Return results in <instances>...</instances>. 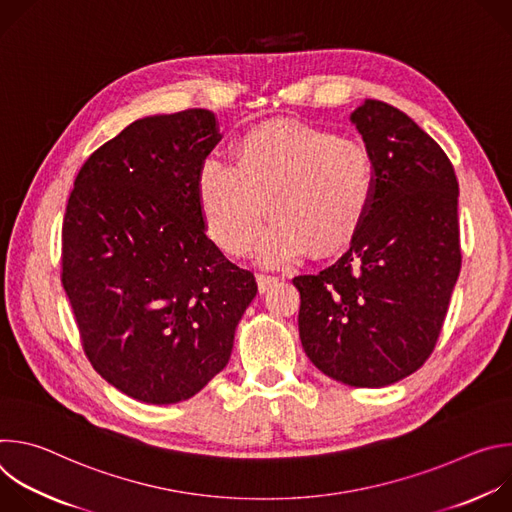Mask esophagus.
Wrapping results in <instances>:
<instances>
[{"label": "esophagus", "instance_id": "1", "mask_svg": "<svg viewBox=\"0 0 512 512\" xmlns=\"http://www.w3.org/2000/svg\"><path fill=\"white\" fill-rule=\"evenodd\" d=\"M275 283H277V277H273V275H265V273H259V275H257L259 291H267V289L273 287Z\"/></svg>", "mask_w": 512, "mask_h": 512}]
</instances>
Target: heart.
<instances>
[{"instance_id": "obj_1", "label": "heart", "mask_w": 512, "mask_h": 512, "mask_svg": "<svg viewBox=\"0 0 512 512\" xmlns=\"http://www.w3.org/2000/svg\"><path fill=\"white\" fill-rule=\"evenodd\" d=\"M375 164L362 143L308 125H267L245 133L237 162L210 156L198 172L208 237L243 253L267 212L273 216L257 259L281 267L310 247L324 253L348 243L375 196Z\"/></svg>"}]
</instances>
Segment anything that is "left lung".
I'll use <instances>...</instances> for the list:
<instances>
[{"label": "left lung", "mask_w": 512, "mask_h": 512, "mask_svg": "<svg viewBox=\"0 0 512 512\" xmlns=\"http://www.w3.org/2000/svg\"><path fill=\"white\" fill-rule=\"evenodd\" d=\"M350 121L375 164V196L350 249L294 277L300 338L316 367L350 387H387L429 358L460 275L458 180L411 117L367 99Z\"/></svg>", "instance_id": "1"}]
</instances>
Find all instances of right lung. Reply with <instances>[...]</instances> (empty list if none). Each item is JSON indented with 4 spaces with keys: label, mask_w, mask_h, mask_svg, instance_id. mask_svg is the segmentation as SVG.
<instances>
[{
    "label": "right lung",
    "mask_w": 512,
    "mask_h": 512,
    "mask_svg": "<svg viewBox=\"0 0 512 512\" xmlns=\"http://www.w3.org/2000/svg\"><path fill=\"white\" fill-rule=\"evenodd\" d=\"M221 141L206 109L143 117L77 174L62 223V285L93 369L152 405L221 373L255 275L208 237L198 172Z\"/></svg>",
    "instance_id": "obj_1"
}]
</instances>
